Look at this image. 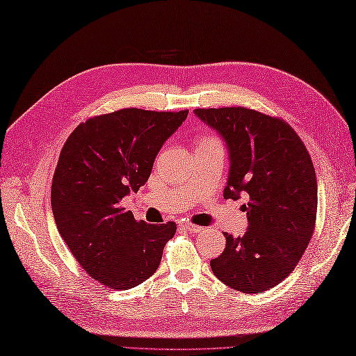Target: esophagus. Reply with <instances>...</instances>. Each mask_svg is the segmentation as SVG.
Instances as JSON below:
<instances>
[{
	"mask_svg": "<svg viewBox=\"0 0 356 356\" xmlns=\"http://www.w3.org/2000/svg\"><path fill=\"white\" fill-rule=\"evenodd\" d=\"M181 227H183L186 231H190V232H201L204 229L202 227H197V225H193L190 222H183V223H181Z\"/></svg>",
	"mask_w": 356,
	"mask_h": 356,
	"instance_id": "esophagus-1",
	"label": "esophagus"
}]
</instances>
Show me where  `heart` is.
I'll return each instance as SVG.
<instances>
[{
	"mask_svg": "<svg viewBox=\"0 0 356 356\" xmlns=\"http://www.w3.org/2000/svg\"><path fill=\"white\" fill-rule=\"evenodd\" d=\"M205 140H214V138H202V142H205Z\"/></svg>",
	"mask_w": 356,
	"mask_h": 356,
	"instance_id": "heart-1",
	"label": "heart"
}]
</instances>
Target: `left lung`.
Returning a JSON list of instances; mask_svg holds the SVG:
<instances>
[{
	"instance_id": "obj_1",
	"label": "left lung",
	"mask_w": 356,
	"mask_h": 356,
	"mask_svg": "<svg viewBox=\"0 0 356 356\" xmlns=\"http://www.w3.org/2000/svg\"><path fill=\"white\" fill-rule=\"evenodd\" d=\"M229 152L225 199L249 197L241 208L248 231L225 232L223 252L210 261L213 273L241 293H264L293 272L313 237L317 178L305 145L280 118L245 107L196 108Z\"/></svg>"
}]
</instances>
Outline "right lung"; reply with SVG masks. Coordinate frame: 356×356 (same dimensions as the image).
I'll list each match as a JSON object with an SVG mask.
<instances>
[{"instance_id": "add662e5", "label": "right lung", "mask_w": 356, "mask_h": 356, "mask_svg": "<svg viewBox=\"0 0 356 356\" xmlns=\"http://www.w3.org/2000/svg\"><path fill=\"white\" fill-rule=\"evenodd\" d=\"M188 115L122 108L78 125L60 152L51 207L60 236L86 273L128 290L157 270L177 223L137 222L120 205L148 181L163 143Z\"/></svg>"}]
</instances>
